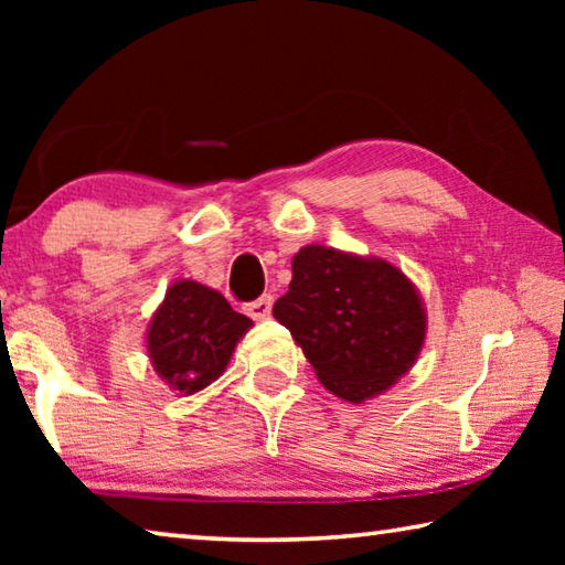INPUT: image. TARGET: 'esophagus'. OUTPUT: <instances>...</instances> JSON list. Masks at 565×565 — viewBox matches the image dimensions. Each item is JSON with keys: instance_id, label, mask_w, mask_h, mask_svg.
Segmentation results:
<instances>
[{"instance_id": "34e87169", "label": "esophagus", "mask_w": 565, "mask_h": 565, "mask_svg": "<svg viewBox=\"0 0 565 565\" xmlns=\"http://www.w3.org/2000/svg\"><path fill=\"white\" fill-rule=\"evenodd\" d=\"M246 313H248V317H252L254 321H262V319L269 317V313H271V296L264 294V296H259V299H256V301L246 303Z\"/></svg>"}]
</instances>
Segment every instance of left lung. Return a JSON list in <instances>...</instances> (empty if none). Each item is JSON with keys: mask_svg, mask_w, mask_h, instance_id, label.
I'll return each mask as SVG.
<instances>
[{"mask_svg": "<svg viewBox=\"0 0 565 565\" xmlns=\"http://www.w3.org/2000/svg\"><path fill=\"white\" fill-rule=\"evenodd\" d=\"M274 317L333 394L359 404L386 391L416 361L426 337L418 294L381 259L303 246Z\"/></svg>", "mask_w": 565, "mask_h": 565, "instance_id": "1", "label": "left lung"}]
</instances>
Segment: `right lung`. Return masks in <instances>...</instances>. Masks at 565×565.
<instances>
[{
    "mask_svg": "<svg viewBox=\"0 0 565 565\" xmlns=\"http://www.w3.org/2000/svg\"><path fill=\"white\" fill-rule=\"evenodd\" d=\"M248 327L252 319L236 313L218 291L196 281H177L151 319L149 359L179 394H196L224 374Z\"/></svg>",
    "mask_w": 565,
    "mask_h": 565,
    "instance_id": "add662e5",
    "label": "right lung"
}]
</instances>
